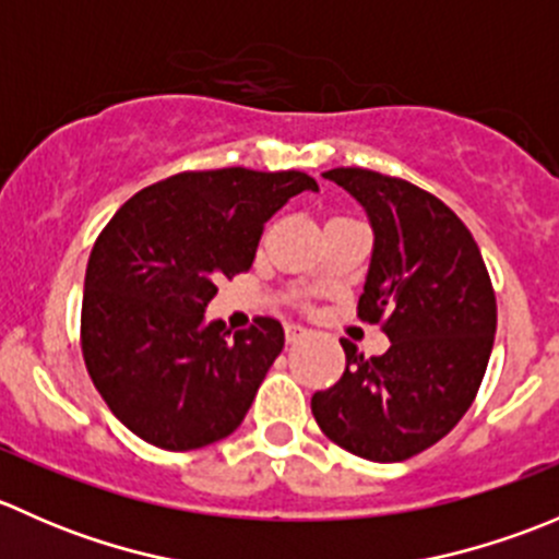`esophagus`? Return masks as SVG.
Instances as JSON below:
<instances>
[{
  "label": "esophagus",
  "mask_w": 559,
  "mask_h": 559,
  "mask_svg": "<svg viewBox=\"0 0 559 559\" xmlns=\"http://www.w3.org/2000/svg\"><path fill=\"white\" fill-rule=\"evenodd\" d=\"M284 330H286V341H289V343H297V341H302V337L308 335V330H306V326H300V324H286Z\"/></svg>",
  "instance_id": "34e87169"
}]
</instances>
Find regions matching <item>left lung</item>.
I'll return each mask as SVG.
<instances>
[{"instance_id":"obj_1","label":"left lung","mask_w":559,"mask_h":559,"mask_svg":"<svg viewBox=\"0 0 559 559\" xmlns=\"http://www.w3.org/2000/svg\"><path fill=\"white\" fill-rule=\"evenodd\" d=\"M324 178L357 197L373 224V259L357 316L389 348L365 357L348 341L346 370L316 392L321 432L373 462L436 447L476 400L492 354L498 306L471 229L436 194L403 178L337 167Z\"/></svg>"}]
</instances>
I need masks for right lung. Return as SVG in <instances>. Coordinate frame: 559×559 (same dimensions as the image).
<instances>
[{
    "label": "right lung",
    "mask_w": 559,
    "mask_h": 559,
    "mask_svg": "<svg viewBox=\"0 0 559 559\" xmlns=\"http://www.w3.org/2000/svg\"><path fill=\"white\" fill-rule=\"evenodd\" d=\"M311 175L186 170L140 189L92 248L81 308L83 362L107 408L151 447H211L240 427L284 326L205 324L218 281L246 273L264 222Z\"/></svg>",
    "instance_id": "add662e5"
}]
</instances>
